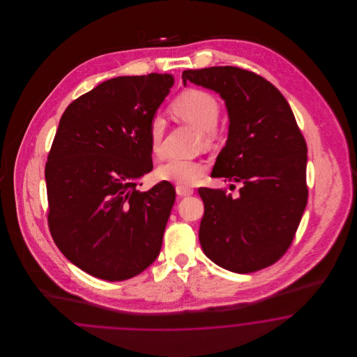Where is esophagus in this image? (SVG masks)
Segmentation results:
<instances>
[{
    "instance_id": "esophagus-1",
    "label": "esophagus",
    "mask_w": 357,
    "mask_h": 357,
    "mask_svg": "<svg viewBox=\"0 0 357 357\" xmlns=\"http://www.w3.org/2000/svg\"><path fill=\"white\" fill-rule=\"evenodd\" d=\"M175 190H176V194L181 195V197H190V195L194 194V190L191 187L176 186Z\"/></svg>"
}]
</instances>
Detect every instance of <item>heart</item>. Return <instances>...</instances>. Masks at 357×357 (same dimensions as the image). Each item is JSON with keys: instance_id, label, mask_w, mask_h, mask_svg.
<instances>
[{"instance_id": "1", "label": "heart", "mask_w": 357, "mask_h": 357, "mask_svg": "<svg viewBox=\"0 0 357 357\" xmlns=\"http://www.w3.org/2000/svg\"><path fill=\"white\" fill-rule=\"evenodd\" d=\"M171 111L179 119L192 124L199 130L204 144H211L217 137V123L220 119L221 107L217 98L210 92L190 88L183 91L171 102ZM166 123L162 116H153L149 126L150 150L155 158L163 156V135ZM206 165L201 160L169 159L160 165L156 175L162 181H169L178 186H192L204 178Z\"/></svg>"}]
</instances>
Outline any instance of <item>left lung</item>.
<instances>
[{
    "mask_svg": "<svg viewBox=\"0 0 357 357\" xmlns=\"http://www.w3.org/2000/svg\"><path fill=\"white\" fill-rule=\"evenodd\" d=\"M182 79L225 100L229 136L211 176L242 183L237 199L226 190L199 187L204 255L230 272L268 268L287 253L307 204L305 139L282 93L255 72L187 69Z\"/></svg>",
    "mask_w": 357,
    "mask_h": 357,
    "instance_id": "8db88e82",
    "label": "left lung"
}]
</instances>
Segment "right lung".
Wrapping results in <instances>:
<instances>
[{
  "instance_id": "obj_1",
  "label": "right lung",
  "mask_w": 357,
  "mask_h": 357,
  "mask_svg": "<svg viewBox=\"0 0 357 357\" xmlns=\"http://www.w3.org/2000/svg\"><path fill=\"white\" fill-rule=\"evenodd\" d=\"M172 84L169 73L119 76L60 119L45 165L48 225L60 252L93 277L124 281L159 255L175 188L136 187L153 170L149 126Z\"/></svg>"
}]
</instances>
